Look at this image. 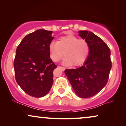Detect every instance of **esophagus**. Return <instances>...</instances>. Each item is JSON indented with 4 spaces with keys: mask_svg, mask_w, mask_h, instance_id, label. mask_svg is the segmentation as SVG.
<instances>
[{
    "mask_svg": "<svg viewBox=\"0 0 126 126\" xmlns=\"http://www.w3.org/2000/svg\"><path fill=\"white\" fill-rule=\"evenodd\" d=\"M58 68L61 69L63 70V71H64L65 69V68H64V67H63V66H58Z\"/></svg>",
    "mask_w": 126,
    "mask_h": 126,
    "instance_id": "esophagus-1",
    "label": "esophagus"
}]
</instances>
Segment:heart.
I'll use <instances>...</instances> for the list:
<instances>
[{"mask_svg":"<svg viewBox=\"0 0 126 126\" xmlns=\"http://www.w3.org/2000/svg\"><path fill=\"white\" fill-rule=\"evenodd\" d=\"M49 51L51 60L58 62L63 56V63L77 66L82 64L88 57L90 48L88 43L84 39H79L73 35L60 37L56 43L49 45Z\"/></svg>","mask_w":126,"mask_h":126,"instance_id":"b5f03b06","label":"heart"}]
</instances>
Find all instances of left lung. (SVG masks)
Returning <instances> with one entry per match:
<instances>
[{
	"instance_id": "1",
	"label": "left lung",
	"mask_w": 126,
	"mask_h": 126,
	"mask_svg": "<svg viewBox=\"0 0 126 126\" xmlns=\"http://www.w3.org/2000/svg\"><path fill=\"white\" fill-rule=\"evenodd\" d=\"M79 32L88 43V57L83 66L66 69L65 73L76 94L85 99L98 94L107 83L112 67L111 51L106 43L93 32L85 30Z\"/></svg>"
}]
</instances>
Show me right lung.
<instances>
[{
    "mask_svg": "<svg viewBox=\"0 0 126 126\" xmlns=\"http://www.w3.org/2000/svg\"><path fill=\"white\" fill-rule=\"evenodd\" d=\"M53 32L43 29L26 36L19 45L14 61L16 81L29 95L45 96L53 83L57 65L50 58L49 45Z\"/></svg>",
    "mask_w": 126,
    "mask_h": 126,
    "instance_id": "1",
    "label": "right lung"
}]
</instances>
